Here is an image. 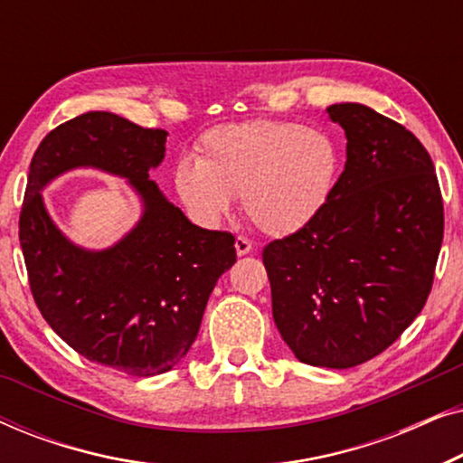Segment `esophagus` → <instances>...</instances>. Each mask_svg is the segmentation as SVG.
<instances>
[{"label":"esophagus","mask_w":463,"mask_h":463,"mask_svg":"<svg viewBox=\"0 0 463 463\" xmlns=\"http://www.w3.org/2000/svg\"><path fill=\"white\" fill-rule=\"evenodd\" d=\"M252 250V242L246 236H238L236 238V252H238V257H244V255H249V252Z\"/></svg>","instance_id":"obj_1"}]
</instances>
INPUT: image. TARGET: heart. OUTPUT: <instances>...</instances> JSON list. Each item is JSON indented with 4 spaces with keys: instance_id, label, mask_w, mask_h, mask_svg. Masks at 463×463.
<instances>
[{
    "instance_id": "1",
    "label": "heart",
    "mask_w": 463,
    "mask_h": 463,
    "mask_svg": "<svg viewBox=\"0 0 463 463\" xmlns=\"http://www.w3.org/2000/svg\"><path fill=\"white\" fill-rule=\"evenodd\" d=\"M344 157L331 132L295 122L252 119L206 132L198 160L181 157L173 185L189 217L213 227L240 195L257 230L284 238L325 211Z\"/></svg>"
}]
</instances>
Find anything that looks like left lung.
I'll list each match as a JSON object with an SVG mask.
<instances>
[{
	"label": "left lung",
	"mask_w": 463,
	"mask_h": 463,
	"mask_svg": "<svg viewBox=\"0 0 463 463\" xmlns=\"http://www.w3.org/2000/svg\"><path fill=\"white\" fill-rule=\"evenodd\" d=\"M328 118L345 130V168L307 227L263 249L271 312L301 363L350 369L401 337L426 306L445 214L434 164L413 132L360 103Z\"/></svg>",
	"instance_id": "1"
}]
</instances>
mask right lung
Masks as SVG:
<instances>
[{
	"mask_svg": "<svg viewBox=\"0 0 463 463\" xmlns=\"http://www.w3.org/2000/svg\"><path fill=\"white\" fill-rule=\"evenodd\" d=\"M166 137L109 111L61 124L31 160L18 223L31 293L52 331L84 358L135 377L179 364L214 284L236 263L232 233L194 225L149 181ZM75 167L126 178L142 198V219L109 250L71 243L43 204V187Z\"/></svg>",
	"mask_w": 463,
	"mask_h": 463,
	"instance_id": "1",
	"label": "right lung"
}]
</instances>
